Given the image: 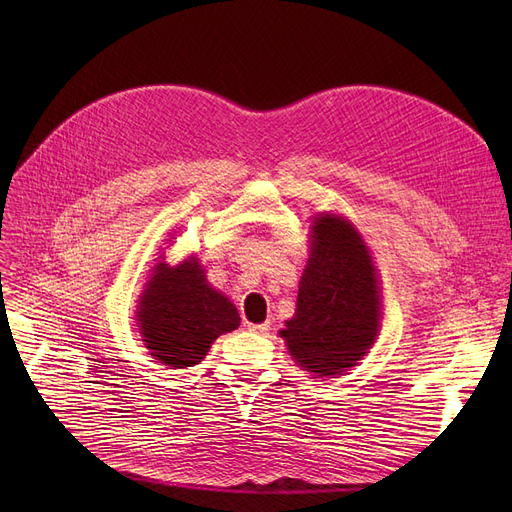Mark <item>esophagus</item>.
<instances>
[{"mask_svg":"<svg viewBox=\"0 0 512 512\" xmlns=\"http://www.w3.org/2000/svg\"><path fill=\"white\" fill-rule=\"evenodd\" d=\"M247 330L255 334H267L270 332V321H265V324H247Z\"/></svg>","mask_w":512,"mask_h":512,"instance_id":"esophagus-1","label":"esophagus"}]
</instances>
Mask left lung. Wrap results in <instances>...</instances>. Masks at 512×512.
Returning <instances> with one entry per match:
<instances>
[{
  "label": "left lung",
  "instance_id": "obj_1",
  "mask_svg": "<svg viewBox=\"0 0 512 512\" xmlns=\"http://www.w3.org/2000/svg\"><path fill=\"white\" fill-rule=\"evenodd\" d=\"M378 328L380 286L361 234L338 215H321L297 311L280 332L290 355L313 373L340 375L365 355Z\"/></svg>",
  "mask_w": 512,
  "mask_h": 512
}]
</instances>
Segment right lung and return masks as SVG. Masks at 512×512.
<instances>
[{"mask_svg": "<svg viewBox=\"0 0 512 512\" xmlns=\"http://www.w3.org/2000/svg\"><path fill=\"white\" fill-rule=\"evenodd\" d=\"M137 313L151 355L178 369L201 363L215 338L240 326L236 307L207 284L195 259L159 263Z\"/></svg>", "mask_w": 512, "mask_h": 512, "instance_id": "obj_1", "label": "right lung"}]
</instances>
